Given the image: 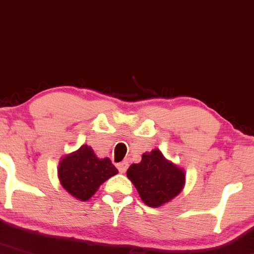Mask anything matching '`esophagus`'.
<instances>
[{"mask_svg": "<svg viewBox=\"0 0 254 254\" xmlns=\"http://www.w3.org/2000/svg\"><path fill=\"white\" fill-rule=\"evenodd\" d=\"M118 169H119V171L121 172V174H125V172H126V170L128 169V163L127 162L119 163L118 164Z\"/></svg>", "mask_w": 254, "mask_h": 254, "instance_id": "obj_1", "label": "esophagus"}]
</instances>
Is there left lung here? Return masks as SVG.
I'll return each mask as SVG.
<instances>
[{"label":"left lung","instance_id":"left-lung-1","mask_svg":"<svg viewBox=\"0 0 254 254\" xmlns=\"http://www.w3.org/2000/svg\"><path fill=\"white\" fill-rule=\"evenodd\" d=\"M127 177L136 188L142 202L152 208L172 201L186 186V171L166 159L159 148L145 152L141 162L128 168Z\"/></svg>","mask_w":254,"mask_h":254}]
</instances>
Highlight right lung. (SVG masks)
<instances>
[{
	"instance_id": "1",
	"label": "right lung",
	"mask_w": 254,
	"mask_h": 254,
	"mask_svg": "<svg viewBox=\"0 0 254 254\" xmlns=\"http://www.w3.org/2000/svg\"><path fill=\"white\" fill-rule=\"evenodd\" d=\"M118 174L109 158L100 159L88 145L65 154L58 168L62 187L79 201H88L104 182Z\"/></svg>"
}]
</instances>
